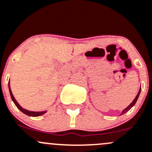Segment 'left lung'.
<instances>
[{
	"mask_svg": "<svg viewBox=\"0 0 152 152\" xmlns=\"http://www.w3.org/2000/svg\"><path fill=\"white\" fill-rule=\"evenodd\" d=\"M140 89H139V91H138V95H136V97H135V98L133 100V101L132 102V103H130V105H128V106L127 107V108H125V109L124 110H123V111H122V114H125L126 112H127V111H128L131 108H132V106H133L135 104V103H136V101H137V100H138V97H139V95H140Z\"/></svg>",
	"mask_w": 152,
	"mask_h": 152,
	"instance_id": "obj_1",
	"label": "left lung"
}]
</instances>
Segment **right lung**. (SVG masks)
Returning a JSON list of instances; mask_svg holds the SVG:
<instances>
[{
  "label": "right lung",
  "instance_id": "add662e5",
  "mask_svg": "<svg viewBox=\"0 0 152 152\" xmlns=\"http://www.w3.org/2000/svg\"><path fill=\"white\" fill-rule=\"evenodd\" d=\"M9 92H10L11 97H12V100L14 101V104L16 105V106H17V108H18L19 109H20L22 113H24L25 114L28 115V116H41V115L45 114V113L47 112V111H38V112H35V111H28V110L25 109V108H22V107L20 106V105H19V103H17V100H15V98H14V95H13V94L12 92V90H11L10 84H9Z\"/></svg>",
  "mask_w": 152,
  "mask_h": 152
}]
</instances>
